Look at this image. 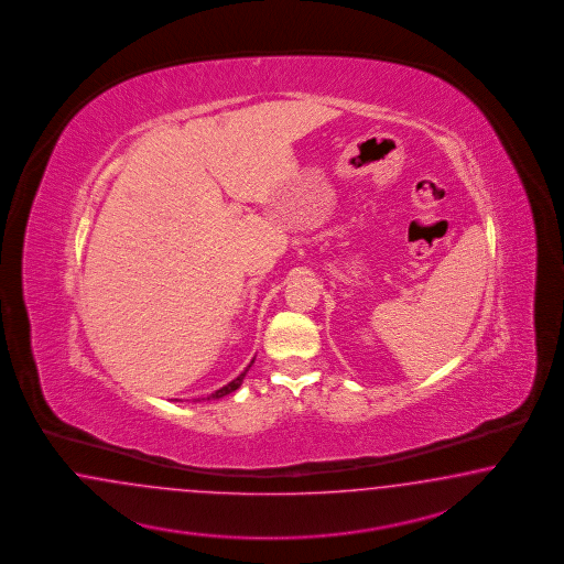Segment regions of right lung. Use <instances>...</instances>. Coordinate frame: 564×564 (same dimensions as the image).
I'll return each mask as SVG.
<instances>
[{
	"label": "right lung",
	"mask_w": 564,
	"mask_h": 564,
	"mask_svg": "<svg viewBox=\"0 0 564 564\" xmlns=\"http://www.w3.org/2000/svg\"><path fill=\"white\" fill-rule=\"evenodd\" d=\"M252 364H254V359L250 361V366H252ZM250 366H248V368H246V370H243V372H241V375H239L238 378H236V380H231L229 384H225L223 389H219V391H215V393L210 394V397H206V399H221V397H225V394L238 391L239 387H241V382H243V376H246V372L250 370ZM175 401H177V399H175Z\"/></svg>",
	"instance_id": "add662e5"
}]
</instances>
